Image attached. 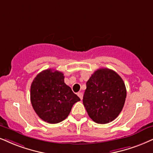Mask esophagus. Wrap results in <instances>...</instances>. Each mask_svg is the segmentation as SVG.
Segmentation results:
<instances>
[{"label":"esophagus","mask_w":153,"mask_h":153,"mask_svg":"<svg viewBox=\"0 0 153 153\" xmlns=\"http://www.w3.org/2000/svg\"><path fill=\"white\" fill-rule=\"evenodd\" d=\"M78 96L79 97H80V99L81 100H82V97H83V94H82V92H78Z\"/></svg>","instance_id":"obj_1"}]
</instances>
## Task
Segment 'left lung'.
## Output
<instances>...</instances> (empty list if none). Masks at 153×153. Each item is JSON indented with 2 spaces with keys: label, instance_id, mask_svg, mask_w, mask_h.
<instances>
[{
  "label": "left lung",
  "instance_id": "1",
  "mask_svg": "<svg viewBox=\"0 0 153 153\" xmlns=\"http://www.w3.org/2000/svg\"><path fill=\"white\" fill-rule=\"evenodd\" d=\"M86 86L82 102L89 117L100 124L114 121L126 97L122 78L111 69L100 68L91 75Z\"/></svg>",
  "mask_w": 153,
  "mask_h": 153
}]
</instances>
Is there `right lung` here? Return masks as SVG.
<instances>
[{
    "label": "right lung",
    "instance_id": "1",
    "mask_svg": "<svg viewBox=\"0 0 153 153\" xmlns=\"http://www.w3.org/2000/svg\"><path fill=\"white\" fill-rule=\"evenodd\" d=\"M30 100L40 119L49 123H58L66 119L73 104L80 99L64 82L63 73L46 69L39 73L32 82Z\"/></svg>",
    "mask_w": 153,
    "mask_h": 153
}]
</instances>
